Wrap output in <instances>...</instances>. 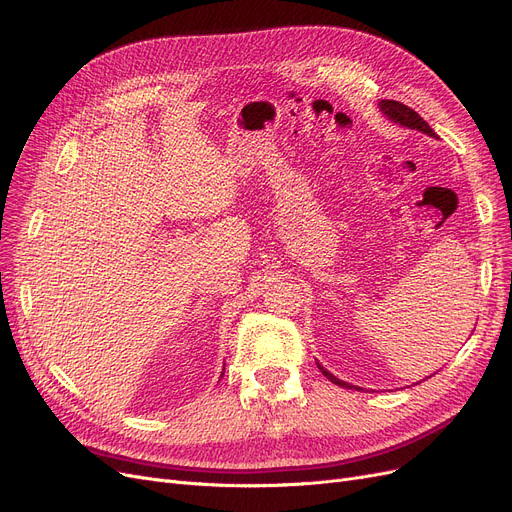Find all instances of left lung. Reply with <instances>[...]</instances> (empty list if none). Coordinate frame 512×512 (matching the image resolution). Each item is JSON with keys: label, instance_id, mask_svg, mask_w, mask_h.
I'll return each mask as SVG.
<instances>
[{"label": "left lung", "instance_id": "obj_1", "mask_svg": "<svg viewBox=\"0 0 512 512\" xmlns=\"http://www.w3.org/2000/svg\"><path fill=\"white\" fill-rule=\"evenodd\" d=\"M379 106H381V110H383V113H385L391 121H395V123H399V125H404V127H410V129H418V131H422V133H427V136L437 138L435 131L429 127V123H427L425 119H422V117L416 113V110H412L410 106H406V104H402V102H397V100H381ZM318 368H320V372L326 376V379H328L330 383H335V385H339V387H347V389H349L347 383L339 381L337 376H332L326 368H322L320 364H318Z\"/></svg>", "mask_w": 512, "mask_h": 512}]
</instances>
